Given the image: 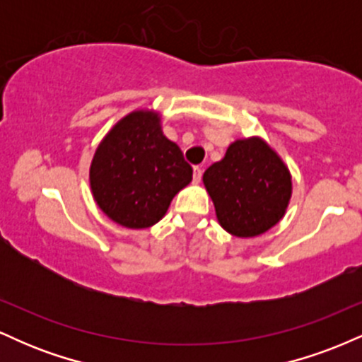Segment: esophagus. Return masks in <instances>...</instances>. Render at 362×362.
<instances>
[{
  "label": "esophagus",
  "instance_id": "obj_1",
  "mask_svg": "<svg viewBox=\"0 0 362 362\" xmlns=\"http://www.w3.org/2000/svg\"><path fill=\"white\" fill-rule=\"evenodd\" d=\"M202 178V168L201 167H194V182L195 184H199Z\"/></svg>",
  "mask_w": 362,
  "mask_h": 362
}]
</instances>
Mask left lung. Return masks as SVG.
<instances>
[{
	"instance_id": "1",
	"label": "left lung",
	"mask_w": 362,
	"mask_h": 362,
	"mask_svg": "<svg viewBox=\"0 0 362 362\" xmlns=\"http://www.w3.org/2000/svg\"><path fill=\"white\" fill-rule=\"evenodd\" d=\"M202 182L223 230L238 238L259 236L284 218L293 180L288 165L260 136L235 139Z\"/></svg>"
}]
</instances>
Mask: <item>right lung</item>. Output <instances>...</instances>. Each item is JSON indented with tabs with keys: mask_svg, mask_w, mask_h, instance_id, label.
Masks as SVG:
<instances>
[{
	"mask_svg": "<svg viewBox=\"0 0 362 362\" xmlns=\"http://www.w3.org/2000/svg\"><path fill=\"white\" fill-rule=\"evenodd\" d=\"M192 182V167L161 129L153 109L129 112L95 149L90 165L93 201L107 218L144 230L167 214L170 202Z\"/></svg>",
	"mask_w": 362,
	"mask_h": 362,
	"instance_id": "1",
	"label": "right lung"
}]
</instances>
